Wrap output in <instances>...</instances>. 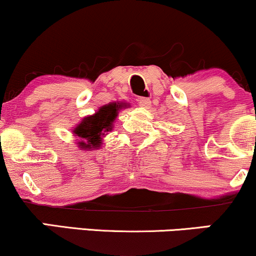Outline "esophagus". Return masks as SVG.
<instances>
[{"mask_svg":"<svg viewBox=\"0 0 256 256\" xmlns=\"http://www.w3.org/2000/svg\"><path fill=\"white\" fill-rule=\"evenodd\" d=\"M136 101H137V104L140 106H142V107L149 108L152 106L150 98H138Z\"/></svg>","mask_w":256,"mask_h":256,"instance_id":"34e87169","label":"esophagus"}]
</instances>
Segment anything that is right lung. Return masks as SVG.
<instances>
[{
  "instance_id": "add662e5",
  "label": "right lung",
  "mask_w": 256,
  "mask_h": 256,
  "mask_svg": "<svg viewBox=\"0 0 256 256\" xmlns=\"http://www.w3.org/2000/svg\"><path fill=\"white\" fill-rule=\"evenodd\" d=\"M126 104H110L98 110L95 116H88L82 120V122L74 128V134L80 138L78 142L79 148L90 149L98 148L101 146V136L106 132L112 130L113 122L118 116V110Z\"/></svg>"
}]
</instances>
